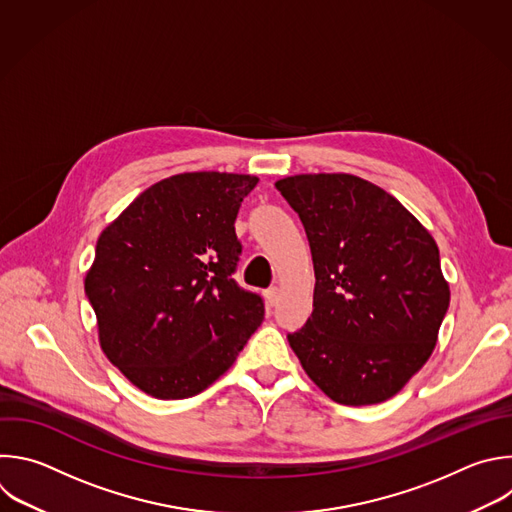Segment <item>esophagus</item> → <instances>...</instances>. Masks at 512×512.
Returning a JSON list of instances; mask_svg holds the SVG:
<instances>
[{"label": "esophagus", "mask_w": 512, "mask_h": 512, "mask_svg": "<svg viewBox=\"0 0 512 512\" xmlns=\"http://www.w3.org/2000/svg\"><path fill=\"white\" fill-rule=\"evenodd\" d=\"M265 299H267V303L273 307V305L279 301V287H269V289L265 291Z\"/></svg>", "instance_id": "esophagus-1"}]
</instances>
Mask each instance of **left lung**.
Listing matches in <instances>:
<instances>
[{
  "mask_svg": "<svg viewBox=\"0 0 512 512\" xmlns=\"http://www.w3.org/2000/svg\"><path fill=\"white\" fill-rule=\"evenodd\" d=\"M275 187L303 223L315 271L313 311L287 335L291 350L333 402H386L432 356L450 303L434 237L354 175H295Z\"/></svg>",
  "mask_w": 512,
  "mask_h": 512,
  "instance_id": "left-lung-1",
  "label": "left lung"
}]
</instances>
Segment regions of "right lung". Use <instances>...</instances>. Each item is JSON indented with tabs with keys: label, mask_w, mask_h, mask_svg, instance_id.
<instances>
[{
	"label": "right lung",
	"mask_w": 512,
	"mask_h": 512,
	"mask_svg": "<svg viewBox=\"0 0 512 512\" xmlns=\"http://www.w3.org/2000/svg\"><path fill=\"white\" fill-rule=\"evenodd\" d=\"M251 175L183 173L140 193L98 237L84 289L100 348L144 394H201L237 360L265 307L235 273Z\"/></svg>",
	"instance_id": "1"
}]
</instances>
